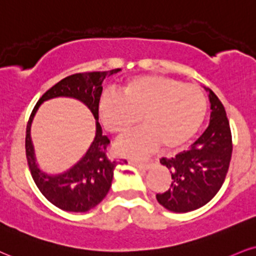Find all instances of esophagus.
I'll return each mask as SVG.
<instances>
[{
    "instance_id": "obj_1",
    "label": "esophagus",
    "mask_w": 256,
    "mask_h": 256,
    "mask_svg": "<svg viewBox=\"0 0 256 256\" xmlns=\"http://www.w3.org/2000/svg\"><path fill=\"white\" fill-rule=\"evenodd\" d=\"M131 164L136 166L138 168L142 169H149L150 168V162H137V161H130Z\"/></svg>"
}]
</instances>
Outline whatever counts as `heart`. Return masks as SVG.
<instances>
[{"instance_id":"b5f03b06","label":"heart","mask_w":256,"mask_h":256,"mask_svg":"<svg viewBox=\"0 0 256 256\" xmlns=\"http://www.w3.org/2000/svg\"><path fill=\"white\" fill-rule=\"evenodd\" d=\"M122 95L104 94L98 104L101 122L116 136L146 128L118 144L124 155L143 156L160 143L173 150L196 136L205 119V94L198 86L161 75L130 78L120 88Z\"/></svg>"}]
</instances>
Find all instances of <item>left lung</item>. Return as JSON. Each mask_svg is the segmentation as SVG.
I'll list each match as a JSON object with an SVG mask.
<instances>
[{
  "mask_svg": "<svg viewBox=\"0 0 256 256\" xmlns=\"http://www.w3.org/2000/svg\"><path fill=\"white\" fill-rule=\"evenodd\" d=\"M210 124L190 150L160 162L170 172V186L156 199L173 212L196 210L217 194L226 180L232 154V138L226 108L210 88Z\"/></svg>",
  "mask_w": 256,
  "mask_h": 256,
  "instance_id": "1",
  "label": "left lung"
}]
</instances>
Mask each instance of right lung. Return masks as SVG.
I'll use <instances>...</instances> for the list:
<instances>
[{
	"instance_id": "right-lung-1",
	"label": "right lung",
	"mask_w": 256,
	"mask_h": 256,
	"mask_svg": "<svg viewBox=\"0 0 256 256\" xmlns=\"http://www.w3.org/2000/svg\"><path fill=\"white\" fill-rule=\"evenodd\" d=\"M119 70L80 72L66 76L42 95L30 113L26 128V138H24L26 158L30 175L42 196L62 210L86 212L102 202L112 184L113 170L120 162L113 161L107 156V146H110V142L108 137L104 136L101 126L96 122V134L81 161L66 173L54 175V176L46 175L40 172L38 166L36 164L30 134V122L42 101L57 96L78 98L87 104L95 119L98 120V102L102 93L101 83L108 74L112 75Z\"/></svg>"
}]
</instances>
